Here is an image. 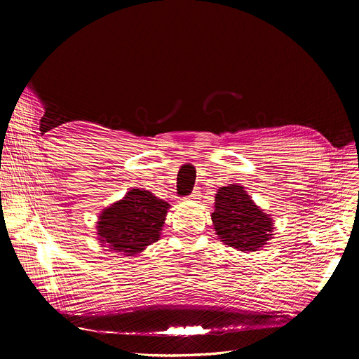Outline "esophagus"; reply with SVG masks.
<instances>
[{"mask_svg":"<svg viewBox=\"0 0 359 359\" xmlns=\"http://www.w3.org/2000/svg\"><path fill=\"white\" fill-rule=\"evenodd\" d=\"M199 199H201V191L199 190H194L189 196V201H191V202H198Z\"/></svg>","mask_w":359,"mask_h":359,"instance_id":"obj_1","label":"esophagus"}]
</instances>
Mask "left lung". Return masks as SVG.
<instances>
[{
	"label": "left lung",
	"instance_id": "1",
	"mask_svg": "<svg viewBox=\"0 0 359 359\" xmlns=\"http://www.w3.org/2000/svg\"><path fill=\"white\" fill-rule=\"evenodd\" d=\"M212 226L219 240L241 253L262 250L274 238V220L240 184H229L215 193Z\"/></svg>",
	"mask_w": 359,
	"mask_h": 359
}]
</instances>
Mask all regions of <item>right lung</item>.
I'll return each mask as SVG.
<instances>
[{"label":"right lung","mask_w":359,"mask_h":359,"mask_svg":"<svg viewBox=\"0 0 359 359\" xmlns=\"http://www.w3.org/2000/svg\"><path fill=\"white\" fill-rule=\"evenodd\" d=\"M170 205L144 189L128 190L123 199L102 210L97 240L121 256H136L158 241Z\"/></svg>","instance_id":"obj_1"}]
</instances>
